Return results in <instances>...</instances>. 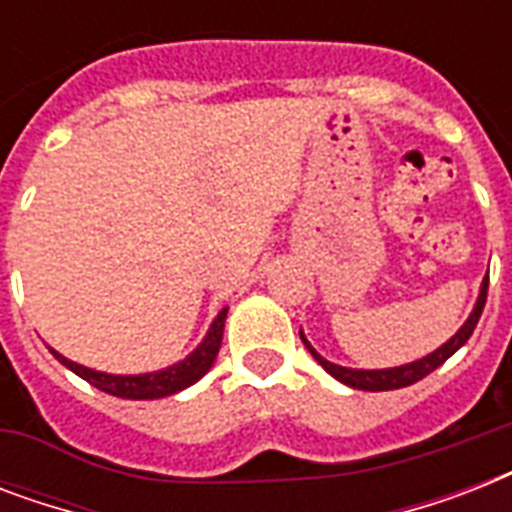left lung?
Returning <instances> with one entry per match:
<instances>
[{
    "mask_svg": "<svg viewBox=\"0 0 512 512\" xmlns=\"http://www.w3.org/2000/svg\"><path fill=\"white\" fill-rule=\"evenodd\" d=\"M486 292H489V273H486L484 284H481V295H478V300H476V308H473V313L468 316V321L462 324L460 332H457L452 340H446L438 350H433V353H428L425 358H420V361H412V364H404V366H393V369H348V366H337V364H332V361H327L324 356H319L311 342L305 340L303 332H300V340L305 342V348L311 350V356L316 358V361H319V364L324 366V369H327L332 377H335V380L345 382V385H350V388H356V390L406 388V385H414V382H420L422 377H428L433 369H438V366L444 364L446 358L454 356V353H457V350H460L462 345L470 340V335H473V329H476L478 319H481V313H484Z\"/></svg>",
    "mask_w": 512,
    "mask_h": 512,
    "instance_id": "left-lung-1",
    "label": "left lung"
}]
</instances>
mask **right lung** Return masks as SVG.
Here are the masks:
<instances>
[{
  "mask_svg": "<svg viewBox=\"0 0 512 512\" xmlns=\"http://www.w3.org/2000/svg\"><path fill=\"white\" fill-rule=\"evenodd\" d=\"M225 316H228V308H223V311L217 313V319L212 321L207 337L199 342V348L193 350L191 356H185L183 361L167 366V369H162V372L106 374V372H95V369H87V366L76 364V361H71V358L60 356L58 350L50 348V353L58 358L60 364L68 366L71 372L79 374L82 380H87L90 385L103 390V393H111V396H119V398H132V401L164 398L177 393V390H185L188 385L201 380V377L212 369V364H215V358H217V350H220V342H223Z\"/></svg>",
  "mask_w": 512,
  "mask_h": 512,
  "instance_id": "obj_1",
  "label": "right lung"
}]
</instances>
